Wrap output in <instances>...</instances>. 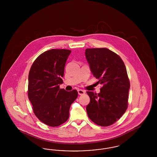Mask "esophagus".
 Returning <instances> with one entry per match:
<instances>
[{"label":"esophagus","mask_w":157,"mask_h":157,"mask_svg":"<svg viewBox=\"0 0 157 157\" xmlns=\"http://www.w3.org/2000/svg\"><path fill=\"white\" fill-rule=\"evenodd\" d=\"M78 94L79 95H83V94H85V91L83 90H78Z\"/></svg>","instance_id":"1"}]
</instances>
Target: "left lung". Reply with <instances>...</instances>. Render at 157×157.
<instances>
[{
  "mask_svg": "<svg viewBox=\"0 0 157 157\" xmlns=\"http://www.w3.org/2000/svg\"><path fill=\"white\" fill-rule=\"evenodd\" d=\"M85 56L101 92L87 91L90 102L86 112L98 125L108 127L119 120L128 108L130 82L127 69L119 55L107 48H88Z\"/></svg>",
  "mask_w": 157,
  "mask_h": 157,
  "instance_id": "1",
  "label": "left lung"
}]
</instances>
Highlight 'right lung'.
<instances>
[{
    "label": "right lung",
    "instance_id": "1",
    "mask_svg": "<svg viewBox=\"0 0 157 157\" xmlns=\"http://www.w3.org/2000/svg\"><path fill=\"white\" fill-rule=\"evenodd\" d=\"M71 52L67 49L47 51L37 57L29 71L28 95L33 111L50 127L59 126L67 121L70 106L78 97L76 90L66 91L59 88Z\"/></svg>",
    "mask_w": 157,
    "mask_h": 157
}]
</instances>
